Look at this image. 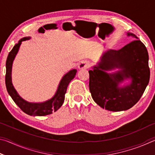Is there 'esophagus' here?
<instances>
[{
	"label": "esophagus",
	"mask_w": 155,
	"mask_h": 155,
	"mask_svg": "<svg viewBox=\"0 0 155 155\" xmlns=\"http://www.w3.org/2000/svg\"><path fill=\"white\" fill-rule=\"evenodd\" d=\"M90 66V62L87 61H83L80 63V64L78 65V69L83 70V69H87V68Z\"/></svg>",
	"instance_id": "34e87169"
}]
</instances>
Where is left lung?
I'll return each mask as SVG.
<instances>
[{"label": "left lung", "mask_w": 155, "mask_h": 155, "mask_svg": "<svg viewBox=\"0 0 155 155\" xmlns=\"http://www.w3.org/2000/svg\"><path fill=\"white\" fill-rule=\"evenodd\" d=\"M133 39L121 49L104 52L98 65L89 70V87L96 104L111 111L129 109L140 101L150 80L148 53L144 44L135 34L127 33ZM118 68V71H107ZM127 78L131 83L124 87L119 84Z\"/></svg>", "instance_id": "obj_1"}]
</instances>
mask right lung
I'll list each match as a JSON object with an SVG mask.
<instances>
[{
    "label": "right lung",
    "mask_w": 155,
    "mask_h": 155,
    "mask_svg": "<svg viewBox=\"0 0 155 155\" xmlns=\"http://www.w3.org/2000/svg\"><path fill=\"white\" fill-rule=\"evenodd\" d=\"M30 38V37H25L21 39L9 52L6 61L5 85H6L7 90L13 101L23 112L33 116H44V115L51 114L52 112H55L61 107L64 102L65 94L66 93L68 84L74 78L77 71L76 69L72 70L63 77L55 94L51 99L41 103H32L25 101L19 96L13 86L12 82V69L13 61L18 53L21 43L23 41L29 40Z\"/></svg>",
    "instance_id": "right-lung-1"
}]
</instances>
